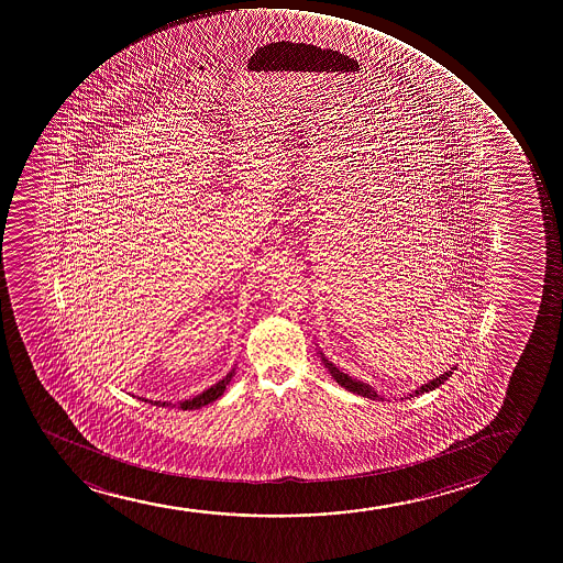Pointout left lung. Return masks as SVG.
<instances>
[{
	"mask_svg": "<svg viewBox=\"0 0 563 563\" xmlns=\"http://www.w3.org/2000/svg\"><path fill=\"white\" fill-rule=\"evenodd\" d=\"M323 365H325V368H328L329 374L333 376V378L336 379V384L339 386L344 387V389H347V391L355 393V395H361V397H367L371 398V400H379L378 393L374 391L373 387L368 386V384H363V382H360V379L352 378V376H347V374L341 373L339 368L333 365V363H329L325 357L322 355ZM451 371H448V373H443L442 376H438V378L430 379V382H427L424 386L417 387L416 391L410 393V397H417V395H423V393L432 391V389H437V387L442 386L443 382L451 376Z\"/></svg>",
	"mask_w": 563,
	"mask_h": 563,
	"instance_id": "obj_1",
	"label": "left lung"
}]
</instances>
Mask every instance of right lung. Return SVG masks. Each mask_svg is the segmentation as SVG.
I'll return each mask as SVG.
<instances>
[{
  "label": "right lung",
  "instance_id": "1",
  "mask_svg": "<svg viewBox=\"0 0 563 563\" xmlns=\"http://www.w3.org/2000/svg\"><path fill=\"white\" fill-rule=\"evenodd\" d=\"M232 376H234V371H230L224 378L219 379L216 386L209 387V389L200 393V395H196V397L189 398V400L177 402V405H172V402H161V400H155V402H153V400H147V398H142V400H144V402H152V405L155 406H177V408H181V410H198V408H202V406L216 402L217 398L221 397L224 389H227Z\"/></svg>",
  "mask_w": 563,
  "mask_h": 563
}]
</instances>
